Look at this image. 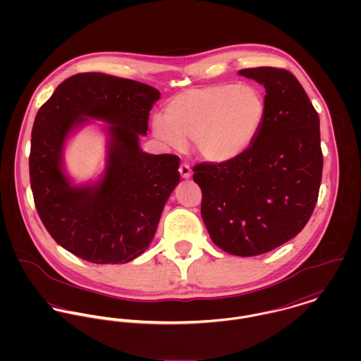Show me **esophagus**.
Segmentation results:
<instances>
[{
	"instance_id": "1",
	"label": "esophagus",
	"mask_w": 361,
	"mask_h": 361,
	"mask_svg": "<svg viewBox=\"0 0 361 361\" xmlns=\"http://www.w3.org/2000/svg\"><path fill=\"white\" fill-rule=\"evenodd\" d=\"M179 172H180V176H182L183 179H189V178L192 176V169H190V166H189L186 162L180 164Z\"/></svg>"
}]
</instances>
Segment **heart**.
Segmentation results:
<instances>
[{"mask_svg": "<svg viewBox=\"0 0 361 361\" xmlns=\"http://www.w3.org/2000/svg\"><path fill=\"white\" fill-rule=\"evenodd\" d=\"M264 116L265 100L256 87L214 85L173 97L165 119L154 118L153 132L166 147L182 150L193 142L200 158L228 162L252 146Z\"/></svg>", "mask_w": 361, "mask_h": 361, "instance_id": "heart-1", "label": "heart"}]
</instances>
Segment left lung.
I'll return each instance as SVG.
<instances>
[{"instance_id":"8db88e82","label":"left lung","mask_w":361,"mask_h":361,"mask_svg":"<svg viewBox=\"0 0 361 361\" xmlns=\"http://www.w3.org/2000/svg\"><path fill=\"white\" fill-rule=\"evenodd\" d=\"M265 87V116L257 137L238 158L200 162L202 216L224 252L252 257L295 238L317 204L322 152L319 118L303 86L286 69L239 71Z\"/></svg>"}]
</instances>
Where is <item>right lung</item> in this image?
Instances as JSON below:
<instances>
[{
	"mask_svg": "<svg viewBox=\"0 0 361 361\" xmlns=\"http://www.w3.org/2000/svg\"><path fill=\"white\" fill-rule=\"evenodd\" d=\"M159 96L149 85L92 72L63 80L40 106L29 155L33 199L52 239L76 257L125 264L153 240L180 180L178 155L139 147ZM85 116L111 123L107 168L97 185L72 187L61 172V147L75 126L88 121Z\"/></svg>",
	"mask_w": 361,
	"mask_h": 361,
	"instance_id": "obj_1",
	"label": "right lung"
}]
</instances>
